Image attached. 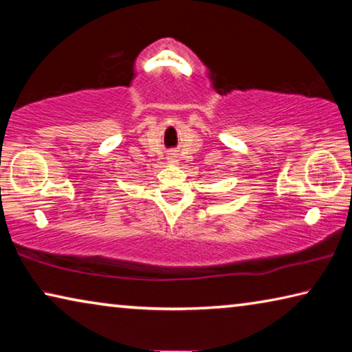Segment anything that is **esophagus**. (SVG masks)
<instances>
[{"label": "esophagus", "instance_id": "obj_1", "mask_svg": "<svg viewBox=\"0 0 352 352\" xmlns=\"http://www.w3.org/2000/svg\"><path fill=\"white\" fill-rule=\"evenodd\" d=\"M169 160H170V163H172V160H175V158H174V157H170V158H169Z\"/></svg>", "mask_w": 352, "mask_h": 352}]
</instances>
